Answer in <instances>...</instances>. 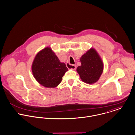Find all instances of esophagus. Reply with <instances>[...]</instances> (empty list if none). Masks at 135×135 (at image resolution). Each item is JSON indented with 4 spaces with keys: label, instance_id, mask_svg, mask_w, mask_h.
I'll use <instances>...</instances> for the list:
<instances>
[{
    "label": "esophagus",
    "instance_id": "esophagus-1",
    "mask_svg": "<svg viewBox=\"0 0 135 135\" xmlns=\"http://www.w3.org/2000/svg\"><path fill=\"white\" fill-rule=\"evenodd\" d=\"M67 67L68 69H75L76 68V66L75 65H71L69 63L67 64Z\"/></svg>",
    "mask_w": 135,
    "mask_h": 135
}]
</instances>
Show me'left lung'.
<instances>
[{"label": "left lung", "instance_id": "8db88e82", "mask_svg": "<svg viewBox=\"0 0 135 135\" xmlns=\"http://www.w3.org/2000/svg\"><path fill=\"white\" fill-rule=\"evenodd\" d=\"M81 65L77 71L81 80L85 83L92 84L98 81L103 70V65L99 55L93 49H90L80 58Z\"/></svg>", "mask_w": 135, "mask_h": 135}]
</instances>
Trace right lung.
Segmentation results:
<instances>
[{
  "instance_id": "obj_1",
  "label": "right lung",
  "mask_w": 135,
  "mask_h": 135,
  "mask_svg": "<svg viewBox=\"0 0 135 135\" xmlns=\"http://www.w3.org/2000/svg\"><path fill=\"white\" fill-rule=\"evenodd\" d=\"M32 70L35 79L46 88H55L61 81L65 73L68 70L65 63L49 47H46L35 56Z\"/></svg>"
}]
</instances>
